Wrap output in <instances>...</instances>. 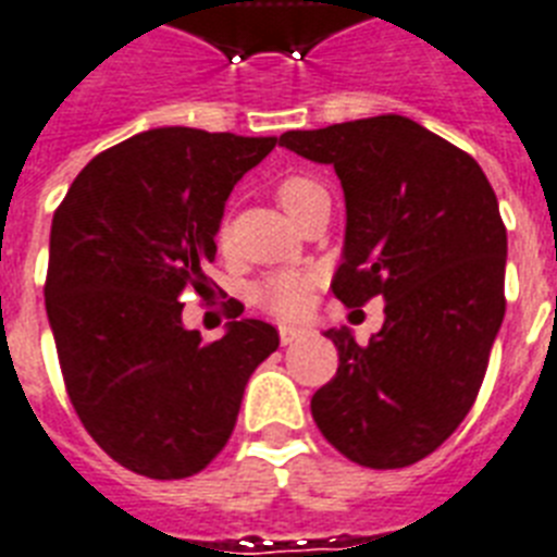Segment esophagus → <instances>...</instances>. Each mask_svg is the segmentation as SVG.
Instances as JSON below:
<instances>
[{"mask_svg": "<svg viewBox=\"0 0 557 557\" xmlns=\"http://www.w3.org/2000/svg\"><path fill=\"white\" fill-rule=\"evenodd\" d=\"M306 329H300V325H280V343L283 346H292L294 341H300V337H306Z\"/></svg>", "mask_w": 557, "mask_h": 557, "instance_id": "obj_1", "label": "esophagus"}]
</instances>
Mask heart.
I'll list each match as a JSON object with an SVG mask.
<instances>
[{"label":"heart","instance_id":"b5f03b06","mask_svg":"<svg viewBox=\"0 0 557 557\" xmlns=\"http://www.w3.org/2000/svg\"><path fill=\"white\" fill-rule=\"evenodd\" d=\"M318 185L306 180V176H292L277 188L280 206L286 208V214L309 191H314ZM225 239V232L220 234ZM311 286L314 277L306 271H274L269 277H263L255 286V302L260 309L277 314V318H300L311 306Z\"/></svg>","mask_w":557,"mask_h":557}]
</instances>
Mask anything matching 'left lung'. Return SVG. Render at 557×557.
I'll return each mask as SVG.
<instances>
[{
	"label": "left lung",
	"instance_id": "8db88e82",
	"mask_svg": "<svg viewBox=\"0 0 557 557\" xmlns=\"http://www.w3.org/2000/svg\"><path fill=\"white\" fill-rule=\"evenodd\" d=\"M280 146L334 165L343 185L334 297L386 300L383 329L366 346L346 325L325 332L341 366L311 397V418L360 467L418 463L469 414L504 323L498 197L469 153L409 116L288 131Z\"/></svg>",
	"mask_w": 557,
	"mask_h": 557
}]
</instances>
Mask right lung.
Instances as JSON below:
<instances>
[{"label":"right lung","instance_id":"1","mask_svg":"<svg viewBox=\"0 0 557 557\" xmlns=\"http://www.w3.org/2000/svg\"><path fill=\"white\" fill-rule=\"evenodd\" d=\"M274 146L143 131L94 157L53 214L45 309L67 397L131 472L180 481L206 469L232 437L251 372L277 351L263 320H232L202 343L180 302L208 286L225 200Z\"/></svg>","mask_w":557,"mask_h":557}]
</instances>
